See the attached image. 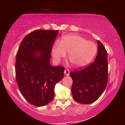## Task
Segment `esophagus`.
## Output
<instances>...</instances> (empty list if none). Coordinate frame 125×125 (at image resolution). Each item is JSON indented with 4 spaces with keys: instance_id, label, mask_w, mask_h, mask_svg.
Masks as SVG:
<instances>
[{
    "instance_id": "esophagus-1",
    "label": "esophagus",
    "mask_w": 125,
    "mask_h": 125,
    "mask_svg": "<svg viewBox=\"0 0 125 125\" xmlns=\"http://www.w3.org/2000/svg\"><path fill=\"white\" fill-rule=\"evenodd\" d=\"M64 74H66V75H69V73H70V71L68 69H66L64 70Z\"/></svg>"
}]
</instances>
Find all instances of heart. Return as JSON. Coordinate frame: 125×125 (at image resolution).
Returning a JSON list of instances; mask_svg holds the SVG:
<instances>
[{"label": "heart", "instance_id": "heart-1", "mask_svg": "<svg viewBox=\"0 0 125 125\" xmlns=\"http://www.w3.org/2000/svg\"><path fill=\"white\" fill-rule=\"evenodd\" d=\"M96 48L94 43L86 41L78 35H67L64 36L59 44L53 47V58L58 62L64 58L67 53V58L74 67H81L86 64L95 54Z\"/></svg>", "mask_w": 125, "mask_h": 125}]
</instances>
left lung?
<instances>
[{
  "label": "left lung",
  "mask_w": 125,
  "mask_h": 125,
  "mask_svg": "<svg viewBox=\"0 0 125 125\" xmlns=\"http://www.w3.org/2000/svg\"><path fill=\"white\" fill-rule=\"evenodd\" d=\"M97 54L94 62L70 72L73 80L72 94L74 100L79 104L94 103L101 96L107 86V53L99 41H97Z\"/></svg>",
  "instance_id": "8db88e82"
}]
</instances>
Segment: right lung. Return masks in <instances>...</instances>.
<instances>
[{
	"label": "right lung",
	"instance_id": "1",
	"mask_svg": "<svg viewBox=\"0 0 125 125\" xmlns=\"http://www.w3.org/2000/svg\"><path fill=\"white\" fill-rule=\"evenodd\" d=\"M58 31L36 30L21 41L16 53L15 73L21 94L36 106L53 99L56 84L64 76L63 66H53L50 59Z\"/></svg>",
	"mask_w": 125,
	"mask_h": 125
}]
</instances>
